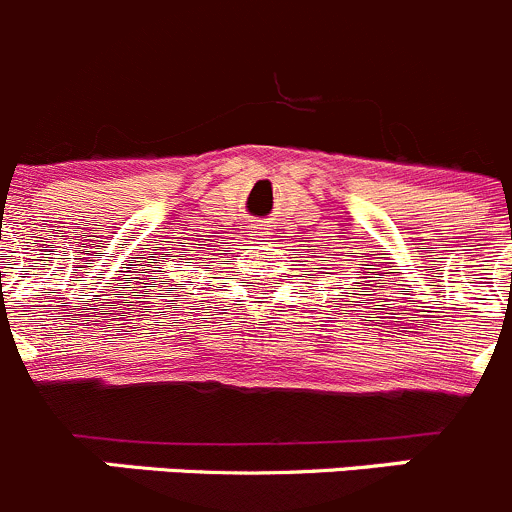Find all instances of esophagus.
<instances>
[{
	"mask_svg": "<svg viewBox=\"0 0 512 512\" xmlns=\"http://www.w3.org/2000/svg\"><path fill=\"white\" fill-rule=\"evenodd\" d=\"M260 229H262V224H255V232H257V234H260Z\"/></svg>",
	"mask_w": 512,
	"mask_h": 512,
	"instance_id": "obj_1",
	"label": "esophagus"
}]
</instances>
